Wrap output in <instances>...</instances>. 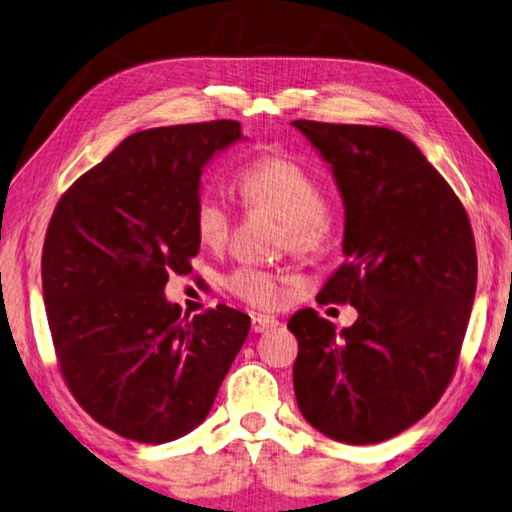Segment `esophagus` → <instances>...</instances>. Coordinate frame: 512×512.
Instances as JSON below:
<instances>
[{
  "label": "esophagus",
  "mask_w": 512,
  "mask_h": 512,
  "mask_svg": "<svg viewBox=\"0 0 512 512\" xmlns=\"http://www.w3.org/2000/svg\"><path fill=\"white\" fill-rule=\"evenodd\" d=\"M276 324H279V320H274L272 315H254V317H251V331H254V333L272 331Z\"/></svg>",
  "instance_id": "obj_1"
}]
</instances>
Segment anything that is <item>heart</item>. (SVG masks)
Returning a JSON list of instances; mask_svg holds the SVG:
<instances>
[{"mask_svg":"<svg viewBox=\"0 0 512 512\" xmlns=\"http://www.w3.org/2000/svg\"><path fill=\"white\" fill-rule=\"evenodd\" d=\"M240 190L249 204L270 208L286 222L292 249L306 251L317 247L329 229L324 188L295 158L283 154L256 158L242 170ZM195 229L199 240L211 247L222 245L229 238V206L213 192H204L197 199ZM229 288L240 299L256 306H274L281 301L279 276L256 267H240L233 272Z\"/></svg>","mask_w":512,"mask_h":512,"instance_id":"b5f03b06","label":"heart"}]
</instances>
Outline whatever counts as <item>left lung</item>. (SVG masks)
<instances>
[{
	"label": "left lung",
	"instance_id": "obj_1",
	"mask_svg": "<svg viewBox=\"0 0 512 512\" xmlns=\"http://www.w3.org/2000/svg\"><path fill=\"white\" fill-rule=\"evenodd\" d=\"M345 204L342 263L317 295L351 304L340 333L304 308L288 329L304 420L347 445L406 431L454 376L476 292L472 226L449 183L399 131L295 120Z\"/></svg>",
	"mask_w": 512,
	"mask_h": 512
}]
</instances>
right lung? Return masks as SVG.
<instances>
[{"mask_svg":"<svg viewBox=\"0 0 512 512\" xmlns=\"http://www.w3.org/2000/svg\"><path fill=\"white\" fill-rule=\"evenodd\" d=\"M247 140L236 120L133 133L58 201L43 297L58 365L81 408L122 438L163 445L206 420L249 315H181L172 272L199 251L195 204L211 158Z\"/></svg>","mask_w":512,"mask_h":512,"instance_id":"1","label":"right lung"}]
</instances>
